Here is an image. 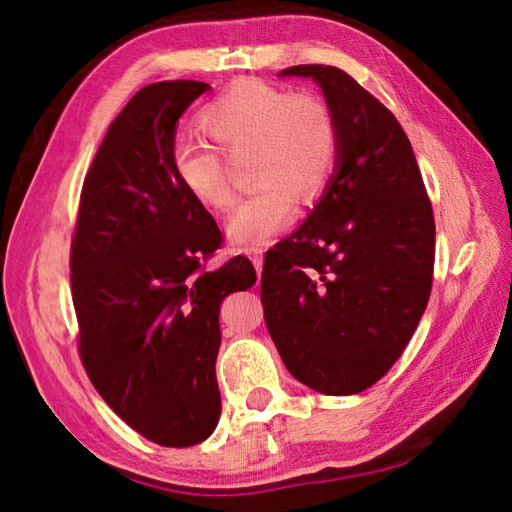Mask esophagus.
<instances>
[{
    "label": "esophagus",
    "instance_id": "obj_1",
    "mask_svg": "<svg viewBox=\"0 0 512 512\" xmlns=\"http://www.w3.org/2000/svg\"><path fill=\"white\" fill-rule=\"evenodd\" d=\"M248 257H250V262H253V266H255V271L257 273H262V266H264V250L262 248H248Z\"/></svg>",
    "mask_w": 512,
    "mask_h": 512
}]
</instances>
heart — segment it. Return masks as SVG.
Here are the masks:
<instances>
[{"mask_svg": "<svg viewBox=\"0 0 512 512\" xmlns=\"http://www.w3.org/2000/svg\"><path fill=\"white\" fill-rule=\"evenodd\" d=\"M201 128L225 153L250 149V180L257 187L225 223L235 246L250 248L287 228L298 196L323 194L339 162V124L316 94H293L277 85L239 81L201 110ZM171 171L180 189L207 210L235 201L221 153L198 140H178Z\"/></svg>", "mask_w": 512, "mask_h": 512, "instance_id": "heart-1", "label": "heart"}]
</instances>
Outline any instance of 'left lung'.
<instances>
[{
    "label": "left lung",
    "instance_id": "8db88e82",
    "mask_svg": "<svg viewBox=\"0 0 512 512\" xmlns=\"http://www.w3.org/2000/svg\"><path fill=\"white\" fill-rule=\"evenodd\" d=\"M311 76L339 124V162L309 219L268 250L262 305L284 366L325 395L393 368L427 309L436 221L411 142L377 97L332 65Z\"/></svg>",
    "mask_w": 512,
    "mask_h": 512
}]
</instances>
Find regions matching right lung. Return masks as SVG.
Segmentation results:
<instances>
[{
	"mask_svg": "<svg viewBox=\"0 0 512 512\" xmlns=\"http://www.w3.org/2000/svg\"><path fill=\"white\" fill-rule=\"evenodd\" d=\"M207 88L151 83L126 103L83 180L69 253L85 372L128 427L162 447L214 431L219 309L257 280L241 255L207 271L223 235L171 171L176 121Z\"/></svg>",
	"mask_w": 512,
	"mask_h": 512,
	"instance_id": "right-lung-1",
	"label": "right lung"
}]
</instances>
